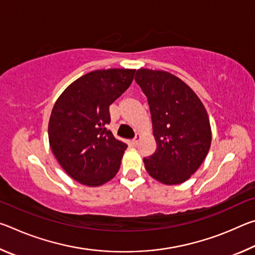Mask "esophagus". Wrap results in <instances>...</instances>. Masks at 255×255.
<instances>
[{
  "label": "esophagus",
  "instance_id": "1",
  "mask_svg": "<svg viewBox=\"0 0 255 255\" xmlns=\"http://www.w3.org/2000/svg\"><path fill=\"white\" fill-rule=\"evenodd\" d=\"M140 138H141V135H140V133H136L135 139H132L131 144H132V145H137V144H138V141L140 140Z\"/></svg>",
  "mask_w": 255,
  "mask_h": 255
}]
</instances>
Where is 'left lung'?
I'll use <instances>...</instances> for the list:
<instances>
[{
  "label": "left lung",
  "instance_id": "obj_1",
  "mask_svg": "<svg viewBox=\"0 0 255 255\" xmlns=\"http://www.w3.org/2000/svg\"><path fill=\"white\" fill-rule=\"evenodd\" d=\"M135 81L147 97L156 150L144 158L147 173L166 185L183 183L199 169L211 145L204 103L178 76L139 68Z\"/></svg>",
  "mask_w": 255,
  "mask_h": 255
}]
</instances>
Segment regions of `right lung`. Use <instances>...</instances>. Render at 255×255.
Here are the masks:
<instances>
[{"label":"right lung","mask_w":255,"mask_h":255,"mask_svg":"<svg viewBox=\"0 0 255 255\" xmlns=\"http://www.w3.org/2000/svg\"><path fill=\"white\" fill-rule=\"evenodd\" d=\"M136 70L108 68L79 77L56 100L48 123L49 146L77 182L99 187L119 171L127 145L106 126L109 107L131 84Z\"/></svg>","instance_id":"obj_1"}]
</instances>
